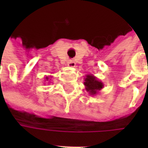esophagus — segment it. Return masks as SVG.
Returning a JSON list of instances; mask_svg holds the SVG:
<instances>
[{"mask_svg": "<svg viewBox=\"0 0 148 148\" xmlns=\"http://www.w3.org/2000/svg\"><path fill=\"white\" fill-rule=\"evenodd\" d=\"M67 64L69 66H71V67H73V66H75L76 65V62L73 61V60H68V62H67Z\"/></svg>", "mask_w": 148, "mask_h": 148, "instance_id": "esophagus-1", "label": "esophagus"}]
</instances>
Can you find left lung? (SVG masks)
<instances>
[{"mask_svg":"<svg viewBox=\"0 0 148 148\" xmlns=\"http://www.w3.org/2000/svg\"><path fill=\"white\" fill-rule=\"evenodd\" d=\"M85 86H86V90L89 91L91 95L96 94L97 90L103 88L104 85L101 82H99L95 79V77L93 76L88 75L86 78L85 79Z\"/></svg>","mask_w":148,"mask_h":148,"instance_id":"left-lung-1","label":"left lung"}]
</instances>
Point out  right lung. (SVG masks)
Here are the masks:
<instances>
[{
	"instance_id": "add662e5",
	"label": "right lung",
	"mask_w": 148,
	"mask_h": 148,
	"mask_svg": "<svg viewBox=\"0 0 148 148\" xmlns=\"http://www.w3.org/2000/svg\"><path fill=\"white\" fill-rule=\"evenodd\" d=\"M47 79H48V78H47Z\"/></svg>"
}]
</instances>
